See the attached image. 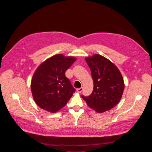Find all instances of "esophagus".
Segmentation results:
<instances>
[{
  "mask_svg": "<svg viewBox=\"0 0 152 152\" xmlns=\"http://www.w3.org/2000/svg\"><path fill=\"white\" fill-rule=\"evenodd\" d=\"M76 90H77V93H80L82 91V90H83V88L81 87V88H77Z\"/></svg>",
  "mask_w": 152,
  "mask_h": 152,
  "instance_id": "esophagus-1",
  "label": "esophagus"
}]
</instances>
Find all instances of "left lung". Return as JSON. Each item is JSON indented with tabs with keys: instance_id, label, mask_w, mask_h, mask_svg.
I'll use <instances>...</instances> for the list:
<instances>
[{
	"instance_id": "1",
	"label": "left lung",
	"mask_w": 152,
	"mask_h": 152,
	"mask_svg": "<svg viewBox=\"0 0 152 152\" xmlns=\"http://www.w3.org/2000/svg\"><path fill=\"white\" fill-rule=\"evenodd\" d=\"M85 61L91 70L94 88L90 96L82 97L98 113L109 111L121 99L124 88L122 75L115 64L100 55L86 57Z\"/></svg>"
}]
</instances>
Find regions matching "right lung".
Listing matches in <instances>:
<instances>
[{
  "label": "right lung",
  "mask_w": 152,
  "mask_h": 152,
  "mask_svg": "<svg viewBox=\"0 0 152 152\" xmlns=\"http://www.w3.org/2000/svg\"><path fill=\"white\" fill-rule=\"evenodd\" d=\"M76 60L73 56L55 55L41 63L31 83L33 99L42 110L55 113L66 105L75 89L65 75Z\"/></svg>",
  "instance_id": "1"
}]
</instances>
